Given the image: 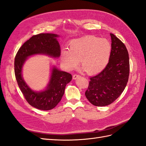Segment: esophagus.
<instances>
[{"instance_id": "esophagus-1", "label": "esophagus", "mask_w": 146, "mask_h": 146, "mask_svg": "<svg viewBox=\"0 0 146 146\" xmlns=\"http://www.w3.org/2000/svg\"><path fill=\"white\" fill-rule=\"evenodd\" d=\"M81 76L80 75H78V74H74V75L73 76V80H77V79H78L79 78H80Z\"/></svg>"}]
</instances>
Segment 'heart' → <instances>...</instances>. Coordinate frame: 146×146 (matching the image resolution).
<instances>
[{"mask_svg":"<svg viewBox=\"0 0 146 146\" xmlns=\"http://www.w3.org/2000/svg\"><path fill=\"white\" fill-rule=\"evenodd\" d=\"M111 50L108 40L86 36L70 41L68 50L63 49L61 52V62L66 70L71 71L76 67L80 60L83 70L89 74H95L106 68Z\"/></svg>","mask_w":146,"mask_h":146,"instance_id":"obj_1","label":"heart"}]
</instances>
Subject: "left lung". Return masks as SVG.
I'll return each mask as SVG.
<instances>
[{"instance_id":"1","label":"left lung","mask_w":146,"mask_h":146,"mask_svg":"<svg viewBox=\"0 0 146 146\" xmlns=\"http://www.w3.org/2000/svg\"><path fill=\"white\" fill-rule=\"evenodd\" d=\"M111 37V54L102 72L90 77L85 95L90 103L105 106L114 102L123 92L130 73V63L125 44L114 34Z\"/></svg>"}]
</instances>
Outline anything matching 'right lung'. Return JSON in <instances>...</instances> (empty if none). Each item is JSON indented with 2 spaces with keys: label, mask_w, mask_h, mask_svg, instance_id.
I'll list each match as a JSON object with an SVG mask.
<instances>
[{
  "label": "right lung",
  "mask_w": 146,
  "mask_h": 146,
  "mask_svg": "<svg viewBox=\"0 0 146 146\" xmlns=\"http://www.w3.org/2000/svg\"><path fill=\"white\" fill-rule=\"evenodd\" d=\"M54 34H40L32 36L19 48L15 59V73L19 87L25 98L36 109L48 111L55 108L64 94L66 85L72 79V74L52 66L49 81L46 88L32 90L23 77V67L28 58L35 55H46L52 58L60 56V46Z\"/></svg>",
  "instance_id": "right-lung-1"
}]
</instances>
